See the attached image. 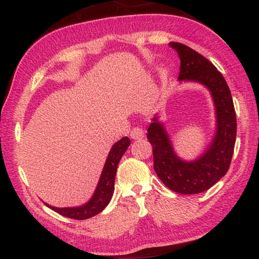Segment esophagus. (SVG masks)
<instances>
[{
    "label": "esophagus",
    "mask_w": 259,
    "mask_h": 259,
    "mask_svg": "<svg viewBox=\"0 0 259 259\" xmlns=\"http://www.w3.org/2000/svg\"><path fill=\"white\" fill-rule=\"evenodd\" d=\"M144 136H145V133H144V130L142 129V128H134L133 130L130 131V137L133 138V139H142V138H144Z\"/></svg>",
    "instance_id": "obj_1"
}]
</instances>
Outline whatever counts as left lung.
Segmentation results:
<instances>
[{
    "mask_svg": "<svg viewBox=\"0 0 259 259\" xmlns=\"http://www.w3.org/2000/svg\"><path fill=\"white\" fill-rule=\"evenodd\" d=\"M170 46L180 58L179 80L198 81L210 91L218 115V131L207 152L194 162L178 158L156 117L147 129V139L153 146L154 170L164 185L179 194H199L214 186L229 170L237 136L236 111L228 83L213 63L189 46L177 41H171Z\"/></svg>",
    "mask_w": 259,
    "mask_h": 259,
    "instance_id": "obj_1",
    "label": "left lung"
}]
</instances>
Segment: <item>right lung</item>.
I'll use <instances>...</instances> for the list:
<instances>
[{
	"instance_id": "1",
	"label": "right lung",
	"mask_w": 259,
	"mask_h": 259,
	"mask_svg": "<svg viewBox=\"0 0 259 259\" xmlns=\"http://www.w3.org/2000/svg\"><path fill=\"white\" fill-rule=\"evenodd\" d=\"M130 145V139L128 137H123L119 142L115 143L112 147L109 156L106 158L104 168H103L102 176L95 192L92 197V199L87 204L79 207H70V208H56L53 206L45 204L48 207L55 210L60 215H63L65 218L73 220H87L89 218L97 215L98 213L104 209L107 204L113 196L114 190V180L115 173L121 157L123 156L126 148Z\"/></svg>"
}]
</instances>
